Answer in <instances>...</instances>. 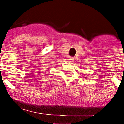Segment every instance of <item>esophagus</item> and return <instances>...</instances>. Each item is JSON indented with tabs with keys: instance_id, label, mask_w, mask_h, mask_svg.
I'll use <instances>...</instances> for the list:
<instances>
[{
	"instance_id": "34e87169",
	"label": "esophagus",
	"mask_w": 124,
	"mask_h": 124,
	"mask_svg": "<svg viewBox=\"0 0 124 124\" xmlns=\"http://www.w3.org/2000/svg\"><path fill=\"white\" fill-rule=\"evenodd\" d=\"M74 58H72V57H70V58H69V60H71V61H72V60H74Z\"/></svg>"
}]
</instances>
